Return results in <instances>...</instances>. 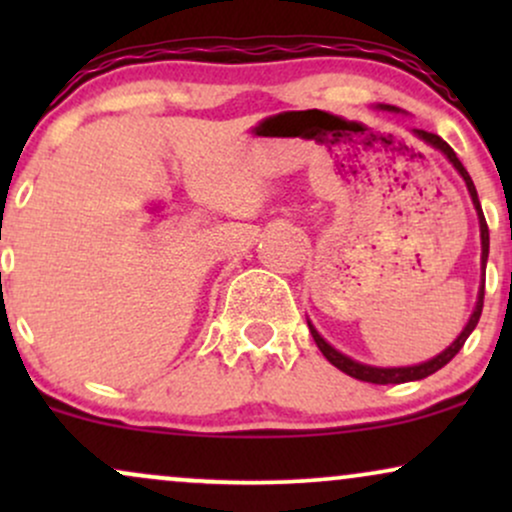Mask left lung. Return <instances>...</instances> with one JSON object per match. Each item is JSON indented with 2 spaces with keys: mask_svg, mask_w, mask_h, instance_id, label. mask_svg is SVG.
Listing matches in <instances>:
<instances>
[{
  "mask_svg": "<svg viewBox=\"0 0 512 512\" xmlns=\"http://www.w3.org/2000/svg\"><path fill=\"white\" fill-rule=\"evenodd\" d=\"M380 110H387V113H402V110L395 108V105H385L380 103L378 105ZM411 132L416 134V137L421 139V142L431 144L433 149H438L440 154H443L448 161L452 163V168L457 170V173L462 175L464 185H467L469 190V197H472V204L474 209H477V219H479V233H481V286H479V296H477V305H474L472 315H469L467 325H464V330L457 334V339L452 342L448 349L440 351L438 356L428 358L424 363H416V366H395V368H383V366H368V363H361V361H354L351 356L342 354V351H337L330 342H325L322 339V334L315 330L313 322L308 320V327H310V334H313L317 349L322 351V356L327 358V361L332 363L334 368H339L342 373L351 375V378L356 380H363V383H373V385H399V383H411V380H424L428 375H433L436 370H440L445 366V363H450L452 358H455L457 351L462 349L464 342H467L469 334L474 332V327H477L479 317H481V308H484V276H486V260H489V226H486V219H484V211H481V204H479V195H477V187H474L472 178H469L467 168L462 166L460 158H457L455 151L450 149L448 142H443V139L438 137V134L433 132H426V129H411Z\"/></svg>",
  "mask_w": 512,
  "mask_h": 512,
  "instance_id": "1",
  "label": "left lung"
}]
</instances>
